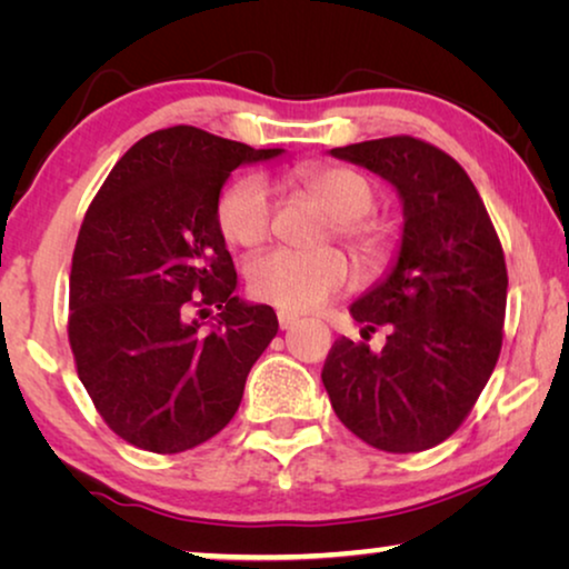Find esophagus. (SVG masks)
I'll use <instances>...</instances> for the list:
<instances>
[{
	"instance_id": "1",
	"label": "esophagus",
	"mask_w": 569,
	"mask_h": 569,
	"mask_svg": "<svg viewBox=\"0 0 569 569\" xmlns=\"http://www.w3.org/2000/svg\"><path fill=\"white\" fill-rule=\"evenodd\" d=\"M277 318H279V329H284V331H287V329H292V326L300 321V316L290 313V310H279Z\"/></svg>"
}]
</instances>
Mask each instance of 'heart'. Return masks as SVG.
Masks as SVG:
<instances>
[{
  "label": "heart",
  "instance_id": "b5f03b06",
  "mask_svg": "<svg viewBox=\"0 0 569 569\" xmlns=\"http://www.w3.org/2000/svg\"><path fill=\"white\" fill-rule=\"evenodd\" d=\"M295 181L337 220L333 232L352 248L357 259L368 267L386 259V232L376 222L362 220L376 204V191L368 178L352 168L321 166L300 168ZM271 214H274L271 183L261 173L238 176L217 199V224L222 236L240 248L267 243L271 236ZM246 279L256 300L306 313L345 290L352 279V267L337 248L310 253L274 248L248 263Z\"/></svg>",
  "mask_w": 569,
  "mask_h": 569
}]
</instances>
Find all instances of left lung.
<instances>
[{
	"mask_svg": "<svg viewBox=\"0 0 569 569\" xmlns=\"http://www.w3.org/2000/svg\"><path fill=\"white\" fill-rule=\"evenodd\" d=\"M331 158L391 183L403 228L393 267L349 306L362 337L386 326L383 349L341 337L321 380L357 438L417 453L458 430L500 357L508 302L500 238L466 170L422 139H370Z\"/></svg>",
	"mask_w": 569,
	"mask_h": 569,
	"instance_id": "8db88e82",
	"label": "left lung"
}]
</instances>
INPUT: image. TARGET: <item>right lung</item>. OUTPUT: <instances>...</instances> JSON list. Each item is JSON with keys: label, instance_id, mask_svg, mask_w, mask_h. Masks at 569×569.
<instances>
[{"label": "right lung", "instance_id": "1", "mask_svg": "<svg viewBox=\"0 0 569 569\" xmlns=\"http://www.w3.org/2000/svg\"><path fill=\"white\" fill-rule=\"evenodd\" d=\"M282 152L160 129L92 199L69 274V345L100 417L131 446L181 453L236 417L279 323L269 306L236 295L217 199L232 170Z\"/></svg>", "mask_w": 569, "mask_h": 569}]
</instances>
